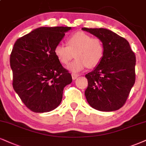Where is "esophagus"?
<instances>
[{"label": "esophagus", "instance_id": "1", "mask_svg": "<svg viewBox=\"0 0 146 146\" xmlns=\"http://www.w3.org/2000/svg\"><path fill=\"white\" fill-rule=\"evenodd\" d=\"M72 77L73 80H75L78 77V74H72Z\"/></svg>", "mask_w": 146, "mask_h": 146}]
</instances>
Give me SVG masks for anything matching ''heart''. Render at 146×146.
I'll return each instance as SVG.
<instances>
[{"instance_id":"1","label":"heart","mask_w":146,"mask_h":146,"mask_svg":"<svg viewBox=\"0 0 146 146\" xmlns=\"http://www.w3.org/2000/svg\"><path fill=\"white\" fill-rule=\"evenodd\" d=\"M67 44H57L54 48V54L63 65L69 64L74 54L76 59L68 67L73 72H78L87 66L89 68L97 67L104 57L105 48L102 40L84 32H78L69 36Z\"/></svg>"}]
</instances>
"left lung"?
I'll use <instances>...</instances> for the list:
<instances>
[{
    "label": "left lung",
    "instance_id": "left-lung-1",
    "mask_svg": "<svg viewBox=\"0 0 146 146\" xmlns=\"http://www.w3.org/2000/svg\"><path fill=\"white\" fill-rule=\"evenodd\" d=\"M102 40L105 53L102 62L85 75L84 95L95 110L111 111L124 106L135 82L136 58L128 41L105 28H82Z\"/></svg>",
    "mask_w": 146,
    "mask_h": 146
}]
</instances>
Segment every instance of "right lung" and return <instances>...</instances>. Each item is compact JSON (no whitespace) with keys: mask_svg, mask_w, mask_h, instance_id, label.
Masks as SVG:
<instances>
[{"mask_svg":"<svg viewBox=\"0 0 146 146\" xmlns=\"http://www.w3.org/2000/svg\"><path fill=\"white\" fill-rule=\"evenodd\" d=\"M71 27H41L16 40L10 55L13 87L34 112L53 110L63 91L72 81L71 74L54 54V48Z\"/></svg>","mask_w":146,"mask_h":146,"instance_id":"obj_1","label":"right lung"}]
</instances>
